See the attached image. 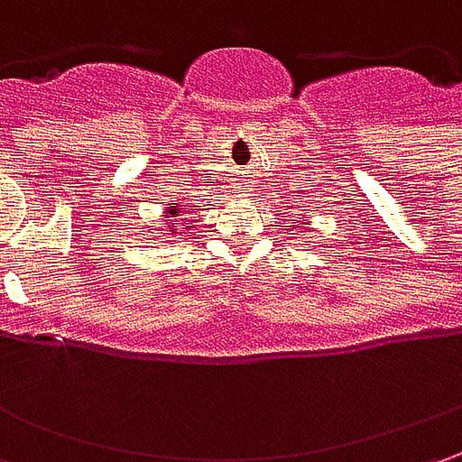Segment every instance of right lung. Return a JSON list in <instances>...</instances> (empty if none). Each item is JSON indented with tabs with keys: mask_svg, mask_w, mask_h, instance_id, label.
Segmentation results:
<instances>
[{
	"mask_svg": "<svg viewBox=\"0 0 462 462\" xmlns=\"http://www.w3.org/2000/svg\"><path fill=\"white\" fill-rule=\"evenodd\" d=\"M192 205H180V203H169L164 208V216H162V221H167V226H171L169 231L171 234H180V228L182 226H177V223H187L185 228H192V221L187 218V216H192ZM159 231H164V228H159Z\"/></svg>",
	"mask_w": 462,
	"mask_h": 462,
	"instance_id": "obj_1",
	"label": "right lung"
}]
</instances>
